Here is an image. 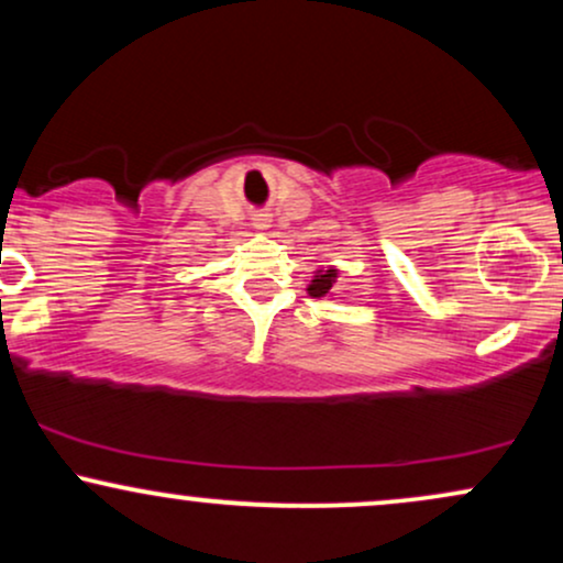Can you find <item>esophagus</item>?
<instances>
[{
    "mask_svg": "<svg viewBox=\"0 0 563 563\" xmlns=\"http://www.w3.org/2000/svg\"><path fill=\"white\" fill-rule=\"evenodd\" d=\"M267 222H269V219H267V217H264V214H262V217H260V219H256V222H254V224H256V228H267Z\"/></svg>",
    "mask_w": 563,
    "mask_h": 563,
    "instance_id": "34e87169",
    "label": "esophagus"
}]
</instances>
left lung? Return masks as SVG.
Segmentation results:
<instances>
[{
  "label": "left lung",
  "instance_id": "left-lung-1",
  "mask_svg": "<svg viewBox=\"0 0 563 563\" xmlns=\"http://www.w3.org/2000/svg\"><path fill=\"white\" fill-rule=\"evenodd\" d=\"M333 283H335V269H328V273L314 275L312 286L307 288V290H309V296H325L328 290L333 288Z\"/></svg>",
  "mask_w": 563,
  "mask_h": 563
}]
</instances>
